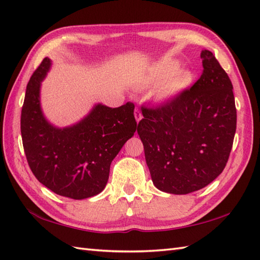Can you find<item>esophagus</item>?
I'll return each mask as SVG.
<instances>
[{"mask_svg": "<svg viewBox=\"0 0 260 260\" xmlns=\"http://www.w3.org/2000/svg\"><path fill=\"white\" fill-rule=\"evenodd\" d=\"M135 118L137 120V122H139V121L142 119V114L138 108H136V110H135Z\"/></svg>", "mask_w": 260, "mask_h": 260, "instance_id": "obj_1", "label": "esophagus"}]
</instances>
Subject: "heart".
Masks as SVG:
<instances>
[{
	"label": "heart",
	"mask_w": 260,
	"mask_h": 260,
	"mask_svg": "<svg viewBox=\"0 0 260 260\" xmlns=\"http://www.w3.org/2000/svg\"><path fill=\"white\" fill-rule=\"evenodd\" d=\"M194 73L186 68H179L176 60H166L153 68L147 79L148 84H155L161 81L154 92L155 99L159 101L170 100L187 90L192 84Z\"/></svg>",
	"instance_id": "b5f03b06"
}]
</instances>
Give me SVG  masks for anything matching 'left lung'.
<instances>
[{
    "label": "left lung",
    "mask_w": 260,
    "mask_h": 260,
    "mask_svg": "<svg viewBox=\"0 0 260 260\" xmlns=\"http://www.w3.org/2000/svg\"><path fill=\"white\" fill-rule=\"evenodd\" d=\"M189 90L157 108L142 107L138 135L152 182L161 191L187 194L221 174L237 123L233 84L210 51Z\"/></svg>",
    "instance_id": "1"
}]
</instances>
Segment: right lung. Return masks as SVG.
<instances>
[{"mask_svg": "<svg viewBox=\"0 0 260 260\" xmlns=\"http://www.w3.org/2000/svg\"><path fill=\"white\" fill-rule=\"evenodd\" d=\"M50 68L45 57L26 86L21 113L26 160L38 180L56 194L77 200L93 197L105 189L112 160L135 135V106L98 103L76 124L57 128L44 117L40 100Z\"/></svg>", "mask_w": 260, "mask_h": 260, "instance_id": "obj_1", "label": "right lung"}]
</instances>
